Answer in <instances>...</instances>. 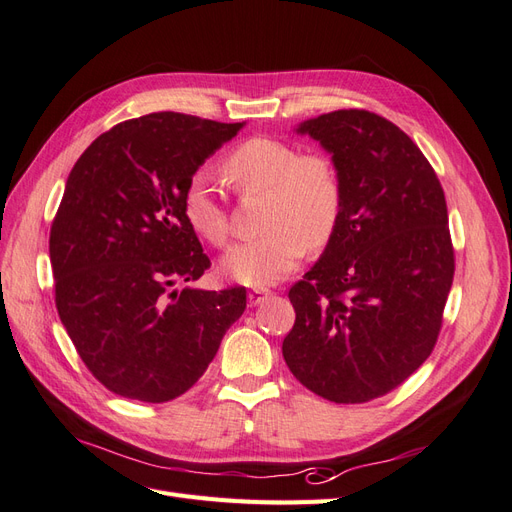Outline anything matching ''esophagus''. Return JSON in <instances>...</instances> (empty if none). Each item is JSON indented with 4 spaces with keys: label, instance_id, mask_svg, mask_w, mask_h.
Instances as JSON below:
<instances>
[{
    "label": "esophagus",
    "instance_id": "1",
    "mask_svg": "<svg viewBox=\"0 0 512 512\" xmlns=\"http://www.w3.org/2000/svg\"><path fill=\"white\" fill-rule=\"evenodd\" d=\"M271 290L269 288H254L247 292V301H250V305H260L262 301H267L271 297Z\"/></svg>",
    "mask_w": 512,
    "mask_h": 512
}]
</instances>
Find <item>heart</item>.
Instances as JSON below:
<instances>
[{"label":"heart","instance_id":"heart-1","mask_svg":"<svg viewBox=\"0 0 512 512\" xmlns=\"http://www.w3.org/2000/svg\"><path fill=\"white\" fill-rule=\"evenodd\" d=\"M239 192H267L260 237L232 247L220 269L245 286L282 282L305 254L327 245L342 220L344 192L335 166L318 153H301L280 138H250L224 162ZM183 213L200 237L215 247L228 243V213L209 173L200 170L183 194Z\"/></svg>","mask_w":512,"mask_h":512}]
</instances>
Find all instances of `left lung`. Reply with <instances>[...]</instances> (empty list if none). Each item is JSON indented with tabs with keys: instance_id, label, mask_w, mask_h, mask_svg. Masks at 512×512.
I'll use <instances>...</instances> for the list:
<instances>
[{
	"instance_id": "8db88e82",
	"label": "left lung",
	"mask_w": 512,
	"mask_h": 512,
	"mask_svg": "<svg viewBox=\"0 0 512 512\" xmlns=\"http://www.w3.org/2000/svg\"><path fill=\"white\" fill-rule=\"evenodd\" d=\"M342 181V220L288 292V369L335 404L386 395L421 367L442 327L455 254L442 185L412 138L369 111L299 123Z\"/></svg>"
}]
</instances>
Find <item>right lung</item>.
Instances as JSON below:
<instances>
[{"mask_svg":"<svg viewBox=\"0 0 512 512\" xmlns=\"http://www.w3.org/2000/svg\"><path fill=\"white\" fill-rule=\"evenodd\" d=\"M243 126L151 113L100 134L70 170L49 239L55 303L83 363L115 395H183L243 314L241 286L177 288L211 265L185 220V188Z\"/></svg>","mask_w":512,"mask_h":512,"instance_id":"obj_1","label":"right lung"}]
</instances>
